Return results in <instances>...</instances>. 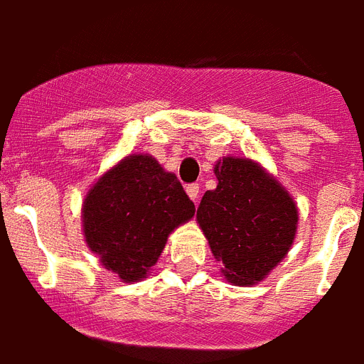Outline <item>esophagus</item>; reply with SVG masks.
<instances>
[{
  "label": "esophagus",
  "mask_w": 364,
  "mask_h": 364,
  "mask_svg": "<svg viewBox=\"0 0 364 364\" xmlns=\"http://www.w3.org/2000/svg\"><path fill=\"white\" fill-rule=\"evenodd\" d=\"M186 191H188V196H190V199L193 200V203H199V191H200V188H199V184H190L188 186V188H186Z\"/></svg>",
  "instance_id": "esophagus-1"
}]
</instances>
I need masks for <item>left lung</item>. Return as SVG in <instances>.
Segmentation results:
<instances>
[{
    "instance_id": "8db88e82",
    "label": "left lung",
    "mask_w": 364,
    "mask_h": 364,
    "mask_svg": "<svg viewBox=\"0 0 364 364\" xmlns=\"http://www.w3.org/2000/svg\"><path fill=\"white\" fill-rule=\"evenodd\" d=\"M216 190L197 208V223L222 274L232 286H255L295 242L299 208L291 193L261 164L225 156L214 165Z\"/></svg>"
}]
</instances>
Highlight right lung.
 I'll return each instance as SVG.
<instances>
[{
  "instance_id": "obj_1",
  "label": "right lung",
  "mask_w": 364,
  "mask_h": 364,
  "mask_svg": "<svg viewBox=\"0 0 364 364\" xmlns=\"http://www.w3.org/2000/svg\"><path fill=\"white\" fill-rule=\"evenodd\" d=\"M196 214L176 174L150 154H129L95 180L82 200L86 246L122 282L146 278L168 235Z\"/></svg>"
}]
</instances>
